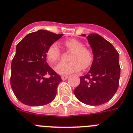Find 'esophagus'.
<instances>
[{
    "instance_id": "obj_1",
    "label": "esophagus",
    "mask_w": 133,
    "mask_h": 133,
    "mask_svg": "<svg viewBox=\"0 0 133 133\" xmlns=\"http://www.w3.org/2000/svg\"><path fill=\"white\" fill-rule=\"evenodd\" d=\"M68 78V76H67V75H63V76H61V79L63 80V81H65Z\"/></svg>"
}]
</instances>
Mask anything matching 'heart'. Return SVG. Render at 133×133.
Here are the masks:
<instances>
[{
  "mask_svg": "<svg viewBox=\"0 0 133 133\" xmlns=\"http://www.w3.org/2000/svg\"><path fill=\"white\" fill-rule=\"evenodd\" d=\"M63 46L70 52L68 63H60L56 66L57 73L63 75L77 72L83 68H88L94 60V55L91 50L84 47V44L76 39H70L63 43ZM61 56V51L56 43L52 44L46 50V57L50 63L55 64Z\"/></svg>",
  "mask_w": 133,
  "mask_h": 133,
  "instance_id": "1",
  "label": "heart"
}]
</instances>
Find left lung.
I'll return each instance as SVG.
<instances>
[{
  "instance_id": "obj_1",
  "label": "left lung",
  "mask_w": 133,
  "mask_h": 133,
  "mask_svg": "<svg viewBox=\"0 0 133 133\" xmlns=\"http://www.w3.org/2000/svg\"><path fill=\"white\" fill-rule=\"evenodd\" d=\"M87 38L92 48L94 61L89 72L80 77L81 82L74 94L84 104L98 106L109 102L119 87V53L98 34L91 33Z\"/></svg>"
}]
</instances>
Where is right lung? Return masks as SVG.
I'll use <instances>...</instances> for the list:
<instances>
[{"mask_svg": "<svg viewBox=\"0 0 133 133\" xmlns=\"http://www.w3.org/2000/svg\"><path fill=\"white\" fill-rule=\"evenodd\" d=\"M63 35L39 30L28 34L17 44L11 66L10 84L22 103L38 107L55 98L62 80L46 62V50ZM46 75L49 77H45Z\"/></svg>", "mask_w": 133, "mask_h": 133, "instance_id": "1", "label": "right lung"}]
</instances>
